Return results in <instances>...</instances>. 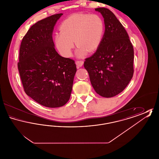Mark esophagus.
I'll return each mask as SVG.
<instances>
[{
  "label": "esophagus",
  "mask_w": 159,
  "mask_h": 159,
  "mask_svg": "<svg viewBox=\"0 0 159 159\" xmlns=\"http://www.w3.org/2000/svg\"><path fill=\"white\" fill-rule=\"evenodd\" d=\"M83 63L84 62H83V61H76V64L77 65V66L79 67H82L83 65Z\"/></svg>",
  "instance_id": "esophagus-1"
}]
</instances>
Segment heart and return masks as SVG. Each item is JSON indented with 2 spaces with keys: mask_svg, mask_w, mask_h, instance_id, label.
Instances as JSON below:
<instances>
[{
  "mask_svg": "<svg viewBox=\"0 0 159 159\" xmlns=\"http://www.w3.org/2000/svg\"><path fill=\"white\" fill-rule=\"evenodd\" d=\"M60 33L55 36V43L60 53L66 58L71 57L75 46L76 55L82 58L87 52L95 51L100 45L105 31L102 18L97 14H75L61 24Z\"/></svg>",
  "mask_w": 159,
  "mask_h": 159,
  "instance_id": "1",
  "label": "heart"
}]
</instances>
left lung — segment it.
<instances>
[{
	"label": "left lung",
	"instance_id": "8db88e82",
	"mask_svg": "<svg viewBox=\"0 0 159 159\" xmlns=\"http://www.w3.org/2000/svg\"><path fill=\"white\" fill-rule=\"evenodd\" d=\"M95 9L104 18L105 31L96 52L85 59L84 67L95 92L111 98L123 91L133 77L134 48L128 33L110 10Z\"/></svg>",
	"mask_w": 159,
	"mask_h": 159
}]
</instances>
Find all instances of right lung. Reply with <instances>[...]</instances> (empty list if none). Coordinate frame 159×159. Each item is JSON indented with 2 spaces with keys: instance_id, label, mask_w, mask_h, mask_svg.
Segmentation results:
<instances>
[{
  "instance_id": "right-lung-1",
  "label": "right lung",
  "mask_w": 159,
  "mask_h": 159,
  "mask_svg": "<svg viewBox=\"0 0 159 159\" xmlns=\"http://www.w3.org/2000/svg\"><path fill=\"white\" fill-rule=\"evenodd\" d=\"M62 14L33 24L23 38L18 68L26 94L49 108L65 105L70 98L77 68L75 61L60 56L52 33Z\"/></svg>"
}]
</instances>
